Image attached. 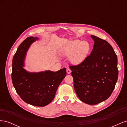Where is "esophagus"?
<instances>
[{
  "instance_id": "obj_1",
  "label": "esophagus",
  "mask_w": 127,
  "mask_h": 127,
  "mask_svg": "<svg viewBox=\"0 0 127 127\" xmlns=\"http://www.w3.org/2000/svg\"><path fill=\"white\" fill-rule=\"evenodd\" d=\"M66 71H67V73L68 74H70V73H71V70L69 68H67V69H66Z\"/></svg>"
}]
</instances>
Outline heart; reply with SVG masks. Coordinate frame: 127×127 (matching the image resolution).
Wrapping results in <instances>:
<instances>
[{
  "label": "heart",
  "mask_w": 127,
  "mask_h": 127,
  "mask_svg": "<svg viewBox=\"0 0 127 127\" xmlns=\"http://www.w3.org/2000/svg\"><path fill=\"white\" fill-rule=\"evenodd\" d=\"M91 45L86 41L75 39L68 41L61 46L59 54L69 57V61L73 65H78L84 62L91 50Z\"/></svg>",
  "instance_id": "b5f03b06"
}]
</instances>
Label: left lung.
Wrapping results in <instances>:
<instances>
[{
  "mask_svg": "<svg viewBox=\"0 0 127 127\" xmlns=\"http://www.w3.org/2000/svg\"><path fill=\"white\" fill-rule=\"evenodd\" d=\"M93 48L85 61L70 66L76 93L82 102L95 105L108 98L118 77V59L108 42L94 35Z\"/></svg>",
  "mask_w": 127,
  "mask_h": 127,
  "instance_id": "left-lung-1",
  "label": "left lung"
}]
</instances>
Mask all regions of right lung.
Here are the masks:
<instances>
[{"label": "right lung", "instance_id": "1", "mask_svg": "<svg viewBox=\"0 0 127 127\" xmlns=\"http://www.w3.org/2000/svg\"><path fill=\"white\" fill-rule=\"evenodd\" d=\"M39 37L30 36L19 46L13 57L11 79L18 95L25 102L44 106L55 98L56 91L66 76V69L57 71L29 72L24 68L26 52Z\"/></svg>", "mask_w": 127, "mask_h": 127}]
</instances>
